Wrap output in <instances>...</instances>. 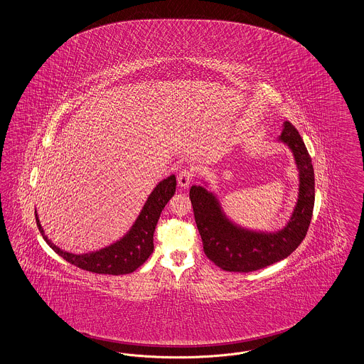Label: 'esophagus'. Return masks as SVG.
Returning <instances> with one entry per match:
<instances>
[{
    "label": "esophagus",
    "mask_w": 364,
    "mask_h": 364,
    "mask_svg": "<svg viewBox=\"0 0 364 364\" xmlns=\"http://www.w3.org/2000/svg\"><path fill=\"white\" fill-rule=\"evenodd\" d=\"M192 178H193V172L190 171V169H183V171L178 173V176H177L178 186H180L181 188H187V187L190 186Z\"/></svg>",
    "instance_id": "1"
}]
</instances>
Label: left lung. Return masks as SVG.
I'll use <instances>...</instances> for the list:
<instances>
[{
  "label": "left lung",
  "instance_id": "left-lung-1",
  "mask_svg": "<svg viewBox=\"0 0 364 364\" xmlns=\"http://www.w3.org/2000/svg\"><path fill=\"white\" fill-rule=\"evenodd\" d=\"M279 140L294 151L300 187L291 221L277 233H258L233 225L211 192L203 187H191V203L203 251L208 259L225 272L248 273L270 266L289 257L307 235L315 200L311 156L292 122H284Z\"/></svg>",
  "mask_w": 364,
  "mask_h": 364
}]
</instances>
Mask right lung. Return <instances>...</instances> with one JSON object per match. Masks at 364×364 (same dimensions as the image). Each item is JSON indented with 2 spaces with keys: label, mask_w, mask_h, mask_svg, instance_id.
Segmentation results:
<instances>
[{
  "label": "right lung",
  "mask_w": 364,
  "mask_h": 364,
  "mask_svg": "<svg viewBox=\"0 0 364 364\" xmlns=\"http://www.w3.org/2000/svg\"><path fill=\"white\" fill-rule=\"evenodd\" d=\"M174 192L176 177L169 176L168 178L162 180L150 193L144 208L139 214L136 223L120 242H114L97 252H90L83 255L70 254L55 247L45 235L42 226L39 224L36 211L35 220L45 242L50 245V248L55 254L63 257L67 262L91 273L112 276L129 274L140 267L151 255L154 250L153 236L156 223L159 220L162 210L173 196Z\"/></svg>",
  "instance_id": "add662e5"
}]
</instances>
